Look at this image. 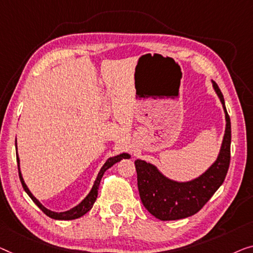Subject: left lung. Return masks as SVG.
<instances>
[{
    "instance_id": "left-lung-1",
    "label": "left lung",
    "mask_w": 253,
    "mask_h": 253,
    "mask_svg": "<svg viewBox=\"0 0 253 253\" xmlns=\"http://www.w3.org/2000/svg\"><path fill=\"white\" fill-rule=\"evenodd\" d=\"M225 114V134L212 165L193 179L180 182L166 176L156 165L135 160L137 186L143 206L160 220H177L193 216L223 184L231 160V119L219 87L211 81Z\"/></svg>"
}]
</instances>
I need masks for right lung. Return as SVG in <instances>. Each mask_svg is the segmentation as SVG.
Masks as SVG:
<instances>
[{
    "mask_svg": "<svg viewBox=\"0 0 253 253\" xmlns=\"http://www.w3.org/2000/svg\"><path fill=\"white\" fill-rule=\"evenodd\" d=\"M16 150H18L17 148V138H16ZM130 158V154L129 153H120L118 156H115V157H110L108 158L107 161H105L104 165L101 167L99 174L96 176V179L94 180V184L92 188H90V191L88 192V194L86 195V197L82 200L81 202L78 203L77 206H75L74 208H71L67 211H62V212H55V211H52L50 209L45 208V207L41 203L39 200H37L35 197H34L32 192L29 191L28 186L26 185L25 180H24V177H22L21 174V170H20V159H19V154L17 152V163H18V169H19V178H20V182L22 184V187H24V190L26 193L29 195V198L33 200L34 203L39 207V208L43 211V212L48 216L52 219H56V220H73V219H77V218L84 216L86 212H88V211L92 209V207L94 205V202H95V200L97 198V190H99V185H100V182H101V178H102V176L104 174V171L109 169L110 167H112L115 164L119 163L120 160L123 159H129Z\"/></svg>",
    "mask_w": 253,
    "mask_h": 253,
    "instance_id": "add662e5",
    "label": "right lung"
}]
</instances>
